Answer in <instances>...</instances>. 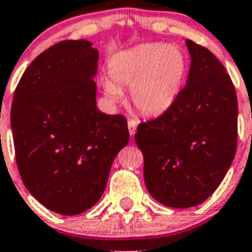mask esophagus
I'll return each instance as SVG.
<instances>
[{
	"label": "esophagus",
	"instance_id": "obj_1",
	"mask_svg": "<svg viewBox=\"0 0 252 252\" xmlns=\"http://www.w3.org/2000/svg\"><path fill=\"white\" fill-rule=\"evenodd\" d=\"M128 130H129L130 136H134V133L137 130V122L136 120H128Z\"/></svg>",
	"mask_w": 252,
	"mask_h": 252
}]
</instances>
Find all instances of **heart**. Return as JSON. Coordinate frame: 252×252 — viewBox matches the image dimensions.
<instances>
[{
    "mask_svg": "<svg viewBox=\"0 0 252 252\" xmlns=\"http://www.w3.org/2000/svg\"><path fill=\"white\" fill-rule=\"evenodd\" d=\"M188 62L176 45L142 44L114 55L108 64L111 77L102 79L108 99L120 101L122 87H130L132 101L146 115L167 111L179 97Z\"/></svg>",
    "mask_w": 252,
    "mask_h": 252,
    "instance_id": "heart-1",
    "label": "heart"
}]
</instances>
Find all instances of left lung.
<instances>
[{
	"label": "left lung",
	"instance_id": "1",
	"mask_svg": "<svg viewBox=\"0 0 252 252\" xmlns=\"http://www.w3.org/2000/svg\"><path fill=\"white\" fill-rule=\"evenodd\" d=\"M190 69L171 107L134 134L151 197L173 208L198 206L224 179L237 150L238 103L230 76L208 49L186 40Z\"/></svg>",
	"mask_w": 252,
	"mask_h": 252
}]
</instances>
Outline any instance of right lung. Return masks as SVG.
<instances>
[{
	"mask_svg": "<svg viewBox=\"0 0 252 252\" xmlns=\"http://www.w3.org/2000/svg\"><path fill=\"white\" fill-rule=\"evenodd\" d=\"M97 69L92 42L61 41L31 63L14 93L22 181L42 206L66 216L97 203L112 161L129 141L126 118L97 108Z\"/></svg>",
	"mask_w": 252,
	"mask_h": 252,
	"instance_id": "1",
	"label": "right lung"
}]
</instances>
